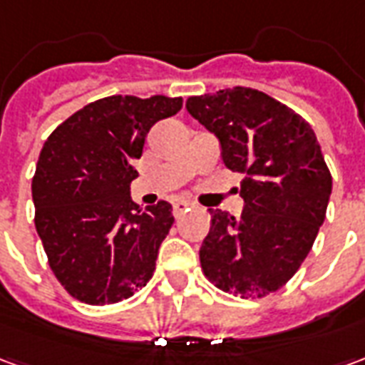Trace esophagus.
I'll use <instances>...</instances> for the list:
<instances>
[{
	"mask_svg": "<svg viewBox=\"0 0 365 365\" xmlns=\"http://www.w3.org/2000/svg\"><path fill=\"white\" fill-rule=\"evenodd\" d=\"M191 203H187V201H175L174 203V217H182L185 211H190L191 209Z\"/></svg>",
	"mask_w": 365,
	"mask_h": 365,
	"instance_id": "1",
	"label": "esophagus"
}]
</instances>
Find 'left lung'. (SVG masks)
<instances>
[{"label": "left lung", "instance_id": "obj_1", "mask_svg": "<svg viewBox=\"0 0 365 365\" xmlns=\"http://www.w3.org/2000/svg\"><path fill=\"white\" fill-rule=\"evenodd\" d=\"M185 107L219 138L225 166L245 174L238 219L209 209L203 274L227 293L266 297L293 277L324 221L332 175L319 140L301 115L252 88L193 96Z\"/></svg>", "mask_w": 365, "mask_h": 365}]
</instances>
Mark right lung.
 <instances>
[{
	"mask_svg": "<svg viewBox=\"0 0 365 365\" xmlns=\"http://www.w3.org/2000/svg\"><path fill=\"white\" fill-rule=\"evenodd\" d=\"M182 97L111 96L68 117L46 138L33 178L35 227L64 289L88 305H111L143 289L174 225L172 205L130 199L135 160L152 125Z\"/></svg>",
	"mask_w": 365,
	"mask_h": 365,
	"instance_id": "obj_1",
	"label": "right lung"
}]
</instances>
